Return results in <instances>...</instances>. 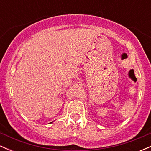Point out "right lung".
<instances>
[{"instance_id":"add662e5","label":"right lung","mask_w":151,"mask_h":151,"mask_svg":"<svg viewBox=\"0 0 151 151\" xmlns=\"http://www.w3.org/2000/svg\"><path fill=\"white\" fill-rule=\"evenodd\" d=\"M51 123H52V122H51Z\"/></svg>"}]
</instances>
